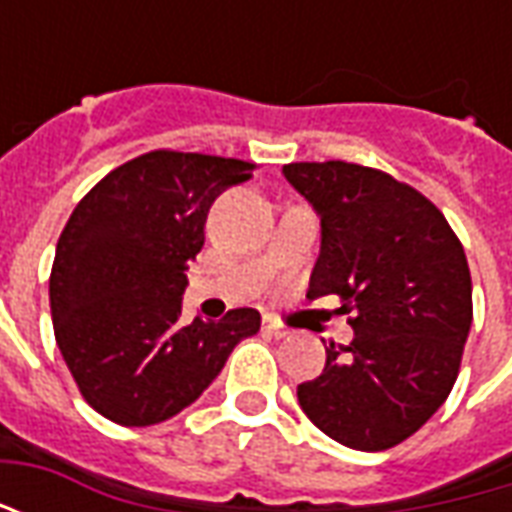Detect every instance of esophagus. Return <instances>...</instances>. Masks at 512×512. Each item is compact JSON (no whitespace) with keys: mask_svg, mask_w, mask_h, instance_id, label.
Instances as JSON below:
<instances>
[{"mask_svg":"<svg viewBox=\"0 0 512 512\" xmlns=\"http://www.w3.org/2000/svg\"><path fill=\"white\" fill-rule=\"evenodd\" d=\"M263 332L271 334V337H288V326L274 318V315H263Z\"/></svg>","mask_w":512,"mask_h":512,"instance_id":"1","label":"esophagus"}]
</instances>
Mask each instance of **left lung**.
Instances as JSON below:
<instances>
[{"label": "left lung", "mask_w": 512, "mask_h": 512, "mask_svg": "<svg viewBox=\"0 0 512 512\" xmlns=\"http://www.w3.org/2000/svg\"><path fill=\"white\" fill-rule=\"evenodd\" d=\"M321 216L307 296H340L354 340L326 348L299 406L351 450H389L450 395L472 326V277L458 235L417 189L348 161L282 167Z\"/></svg>", "instance_id": "left-lung-1"}]
</instances>
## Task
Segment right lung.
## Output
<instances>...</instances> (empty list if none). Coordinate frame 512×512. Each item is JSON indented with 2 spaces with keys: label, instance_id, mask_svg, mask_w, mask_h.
<instances>
[{
  "label": "right lung",
  "instance_id": "1",
  "mask_svg": "<svg viewBox=\"0 0 512 512\" xmlns=\"http://www.w3.org/2000/svg\"><path fill=\"white\" fill-rule=\"evenodd\" d=\"M252 172L238 158L153 150L73 208L51 266V321L79 392L106 419L145 428L175 417L260 329L249 307L180 323L213 200Z\"/></svg>",
  "mask_w": 512,
  "mask_h": 512
}]
</instances>
